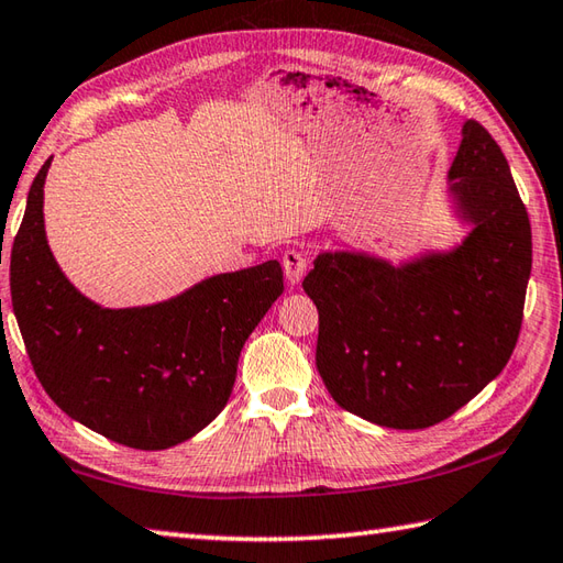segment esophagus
Segmentation results:
<instances>
[{"label":"esophagus","instance_id":"esophagus-1","mask_svg":"<svg viewBox=\"0 0 563 563\" xmlns=\"http://www.w3.org/2000/svg\"><path fill=\"white\" fill-rule=\"evenodd\" d=\"M283 268H285V278H288L290 285H300L307 273V256L302 251H288L283 256Z\"/></svg>","mask_w":563,"mask_h":563}]
</instances>
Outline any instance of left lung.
Instances as JSON below:
<instances>
[{
    "mask_svg": "<svg viewBox=\"0 0 563 563\" xmlns=\"http://www.w3.org/2000/svg\"><path fill=\"white\" fill-rule=\"evenodd\" d=\"M446 197L471 231L395 266L322 251L302 283L319 310L317 371L336 405L373 424L424 429L500 376L522 327L530 217L495 139L468 119Z\"/></svg>",
    "mask_w": 563,
    "mask_h": 563,
    "instance_id": "8db88e82",
    "label": "left lung"
}]
</instances>
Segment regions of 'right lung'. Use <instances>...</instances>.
Instances as JSON below:
<instances>
[{
	"instance_id": "obj_1",
	"label": "right lung",
	"mask_w": 563,
	"mask_h": 563,
	"mask_svg": "<svg viewBox=\"0 0 563 563\" xmlns=\"http://www.w3.org/2000/svg\"><path fill=\"white\" fill-rule=\"evenodd\" d=\"M11 246V307L31 366L75 422L143 451L170 449L229 402L241 349L283 295L278 261L219 273L156 305L102 307L65 278L46 239L43 185Z\"/></svg>"
}]
</instances>
